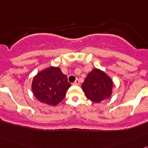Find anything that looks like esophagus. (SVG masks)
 <instances>
[{"label":"esophagus","mask_w":148,"mask_h":148,"mask_svg":"<svg viewBox=\"0 0 148 148\" xmlns=\"http://www.w3.org/2000/svg\"><path fill=\"white\" fill-rule=\"evenodd\" d=\"M74 85H79V79H76L75 82H74Z\"/></svg>","instance_id":"esophagus-1"}]
</instances>
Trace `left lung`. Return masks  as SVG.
Returning a JSON list of instances; mask_svg holds the SVG:
<instances>
[{
	"instance_id": "8db88e82",
	"label": "left lung",
	"mask_w": 148,
	"mask_h": 148,
	"mask_svg": "<svg viewBox=\"0 0 148 148\" xmlns=\"http://www.w3.org/2000/svg\"><path fill=\"white\" fill-rule=\"evenodd\" d=\"M82 88L88 99L99 103L111 96L113 81L104 71L95 69L88 73L82 84Z\"/></svg>"
}]
</instances>
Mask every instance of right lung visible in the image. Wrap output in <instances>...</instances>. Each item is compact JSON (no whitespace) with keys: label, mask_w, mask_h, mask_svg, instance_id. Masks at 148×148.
<instances>
[{"label":"right lung","mask_w":148,"mask_h":148,"mask_svg":"<svg viewBox=\"0 0 148 148\" xmlns=\"http://www.w3.org/2000/svg\"><path fill=\"white\" fill-rule=\"evenodd\" d=\"M70 86L60 69L51 66L38 73L32 80V89L40 102L55 106L64 99Z\"/></svg>","instance_id":"1"}]
</instances>
